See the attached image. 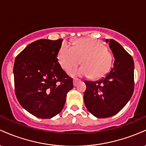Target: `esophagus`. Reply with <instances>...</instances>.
Returning a JSON list of instances; mask_svg holds the SVG:
<instances>
[{
  "label": "esophagus",
  "mask_w": 146,
  "mask_h": 146,
  "mask_svg": "<svg viewBox=\"0 0 146 146\" xmlns=\"http://www.w3.org/2000/svg\"><path fill=\"white\" fill-rule=\"evenodd\" d=\"M73 86H76L77 84H78V83L80 82V80L79 79H73Z\"/></svg>",
  "instance_id": "obj_1"
}]
</instances>
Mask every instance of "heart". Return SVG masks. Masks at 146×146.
<instances>
[{
  "mask_svg": "<svg viewBox=\"0 0 146 146\" xmlns=\"http://www.w3.org/2000/svg\"><path fill=\"white\" fill-rule=\"evenodd\" d=\"M58 60L65 71L76 67L82 60L84 66L72 70L69 74L73 76H90L93 79L105 76L113 64L111 53L103 43L95 40H82L74 46L63 43Z\"/></svg>",
  "mask_w": 146,
  "mask_h": 146,
  "instance_id": "1",
  "label": "heart"
}]
</instances>
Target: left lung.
<instances>
[{
  "label": "left lung",
  "mask_w": 146,
  "mask_h": 146,
  "mask_svg": "<svg viewBox=\"0 0 146 146\" xmlns=\"http://www.w3.org/2000/svg\"><path fill=\"white\" fill-rule=\"evenodd\" d=\"M106 42L115 58L113 67L98 81H84V104L88 111L98 118L119 113L130 100L135 88L132 56L117 41L110 39Z\"/></svg>",
  "instance_id": "obj_1"
}]
</instances>
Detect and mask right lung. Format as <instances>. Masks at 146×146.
Masks as SVG:
<instances>
[{
    "label": "right lung",
    "instance_id": "obj_1",
    "mask_svg": "<svg viewBox=\"0 0 146 146\" xmlns=\"http://www.w3.org/2000/svg\"><path fill=\"white\" fill-rule=\"evenodd\" d=\"M62 39H41L29 44L16 56L14 75L15 93L27 111L42 119L59 114L73 79L62 68L58 55Z\"/></svg>",
    "mask_w": 146,
    "mask_h": 146
}]
</instances>
